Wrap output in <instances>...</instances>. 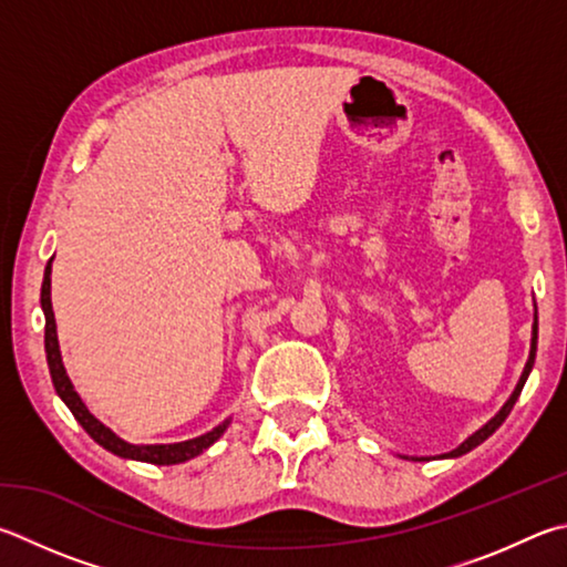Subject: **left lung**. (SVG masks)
<instances>
[{
  "label": "left lung",
  "mask_w": 567,
  "mask_h": 567,
  "mask_svg": "<svg viewBox=\"0 0 567 567\" xmlns=\"http://www.w3.org/2000/svg\"><path fill=\"white\" fill-rule=\"evenodd\" d=\"M535 349H538V310L533 312V337H530L528 362H526V367H523V374H520L518 384H516V389H513V394L508 396L506 404H503V406L498 409V414L493 416L491 421H486V424H483L478 431H473V434H471L466 441H463L461 446H456L454 451H449V454H441L439 458H458V456H463V454H468V451H473L476 446H481L483 441H486V439L493 434V431H496V429L503 424V421L508 419L513 404H516V401H518L520 391H523V386H526L528 377H530V372H533V364H535ZM399 456H401V458H406V461H429V456H404V454H399Z\"/></svg>",
  "instance_id": "1"
}]
</instances>
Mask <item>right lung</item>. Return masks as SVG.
<instances>
[{
	"label": "right lung",
	"mask_w": 567,
	"mask_h": 567,
	"mask_svg": "<svg viewBox=\"0 0 567 567\" xmlns=\"http://www.w3.org/2000/svg\"><path fill=\"white\" fill-rule=\"evenodd\" d=\"M54 260V257H51ZM51 260L47 262L44 270V282H41V312H44V352H47V364H49V374L51 382H54V389L59 399L69 406L71 414L84 426L86 434L96 441L99 446H104L111 454H116L121 458H131V461H143V463H156V466H173V463H183L190 461L195 456H200L205 449H210L215 441H218L225 429L230 426L233 419H225L223 424L215 426L213 431L203 436H195L188 441H178V444H128L121 436L113 434V431L101 424V421L91 414L86 409L84 399L76 394L74 384L64 369V362H61V349H59V337H56V319L54 310H51Z\"/></svg>",
	"instance_id": "add662e5"
}]
</instances>
